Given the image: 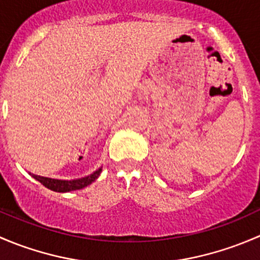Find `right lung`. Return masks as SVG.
I'll return each instance as SVG.
<instances>
[{"instance_id": "right-lung-1", "label": "right lung", "mask_w": 260, "mask_h": 260, "mask_svg": "<svg viewBox=\"0 0 260 260\" xmlns=\"http://www.w3.org/2000/svg\"><path fill=\"white\" fill-rule=\"evenodd\" d=\"M102 169H99L98 171H95L94 174H91L90 176L83 177L79 180H73V181H62V180H55V179H49V177H43L38 176V175H32L34 179H36L39 182L43 183L45 187L50 188L52 191H56V192H69V191L74 190H80V188L85 187V186L90 185L93 181L98 179V176L101 175Z\"/></svg>"}]
</instances>
